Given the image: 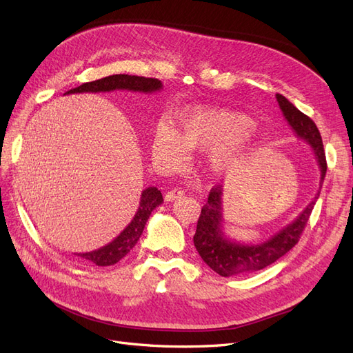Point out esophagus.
<instances>
[{"label":"esophagus","mask_w":353,"mask_h":353,"mask_svg":"<svg viewBox=\"0 0 353 353\" xmlns=\"http://www.w3.org/2000/svg\"><path fill=\"white\" fill-rule=\"evenodd\" d=\"M182 196H184V190H182V188H172L171 191H168L165 194V200L166 201H174V200H176Z\"/></svg>","instance_id":"1"}]
</instances>
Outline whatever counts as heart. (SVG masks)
I'll use <instances>...</instances> for the list:
<instances>
[{"instance_id": "b5f03b06", "label": "heart", "mask_w": 353, "mask_h": 353, "mask_svg": "<svg viewBox=\"0 0 353 353\" xmlns=\"http://www.w3.org/2000/svg\"><path fill=\"white\" fill-rule=\"evenodd\" d=\"M251 125L245 115L226 109H196L178 115L174 128L157 124L153 156L165 171H176L188 161V150H209L216 172H229L244 163L251 149Z\"/></svg>"}]
</instances>
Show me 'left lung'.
<instances>
[{
	"mask_svg": "<svg viewBox=\"0 0 353 353\" xmlns=\"http://www.w3.org/2000/svg\"><path fill=\"white\" fill-rule=\"evenodd\" d=\"M276 99L282 109L285 119L290 128L294 130L296 137L311 145L321 174L320 187L312 201L302 210L294 222H290L267 241L260 242V244H241V242H236L225 235L222 213L223 188L222 185L213 187L209 194L208 203L203 205L201 214L199 217L196 235H194V245H196L203 261L213 272L223 277L245 276L263 270L292 250L298 244L303 228L307 226L314 204L317 201L323 187L327 162L317 125L310 117L302 114L294 103H290L285 96L277 93Z\"/></svg>",
	"mask_w": 353,
	"mask_h": 353,
	"instance_id": "left-lung-1",
	"label": "left lung"
}]
</instances>
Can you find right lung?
I'll return each mask as SVG.
<instances>
[{
    "label": "right lung",
    "mask_w": 353,
    "mask_h": 353,
    "mask_svg": "<svg viewBox=\"0 0 353 353\" xmlns=\"http://www.w3.org/2000/svg\"><path fill=\"white\" fill-rule=\"evenodd\" d=\"M131 90V92H140V93H153L159 92L162 89V83L157 79H148L140 76H128V74H114L108 76L99 80L83 83L81 86L71 89L64 94L70 93H98V92H112V90ZM163 203L162 192L156 187H149L141 192L140 205L137 213L132 217V221L128 226L121 232L112 242L108 245L94 250L90 252H80L76 254L79 257L89 260L96 265H112L118 263L121 259L134 248L137 241L140 239L145 222L149 221L152 212L157 205Z\"/></svg>",
    "instance_id": "1"
}]
</instances>
